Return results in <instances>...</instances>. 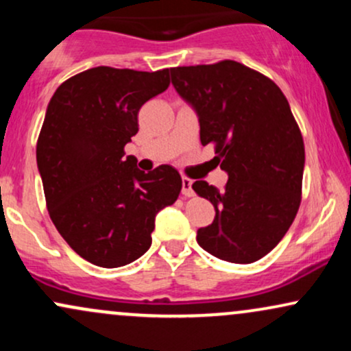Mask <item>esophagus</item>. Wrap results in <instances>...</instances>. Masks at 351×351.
I'll return each mask as SVG.
<instances>
[{"instance_id":"obj_1","label":"esophagus","mask_w":351,"mask_h":351,"mask_svg":"<svg viewBox=\"0 0 351 351\" xmlns=\"http://www.w3.org/2000/svg\"><path fill=\"white\" fill-rule=\"evenodd\" d=\"M181 184H183V188H181V195L186 196V198H189V196H193V181L186 178V176H183V180H181Z\"/></svg>"}]
</instances>
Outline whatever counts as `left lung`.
<instances>
[{
  "mask_svg": "<svg viewBox=\"0 0 351 351\" xmlns=\"http://www.w3.org/2000/svg\"><path fill=\"white\" fill-rule=\"evenodd\" d=\"M170 72L198 114L201 143L215 145L229 176L224 191L193 183L216 209L196 241L217 259L256 263L280 243L300 206L305 148L291 106L274 80L236 60Z\"/></svg>",
  "mask_w": 351,
  "mask_h": 351,
  "instance_id": "left-lung-1",
  "label": "left lung"
}]
</instances>
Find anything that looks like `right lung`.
<instances>
[{"mask_svg":"<svg viewBox=\"0 0 351 351\" xmlns=\"http://www.w3.org/2000/svg\"><path fill=\"white\" fill-rule=\"evenodd\" d=\"M168 86V69L99 66L60 84L47 106L36 145L47 211L64 241L99 267L143 256L156 213L178 199L175 168L145 173L135 156H123L140 108Z\"/></svg>","mask_w":351,"mask_h":351,"instance_id":"obj_1","label":"right lung"}]
</instances>
